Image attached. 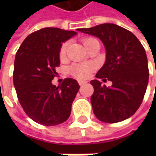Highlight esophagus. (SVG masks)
Returning a JSON list of instances; mask_svg holds the SVG:
<instances>
[{
  "instance_id": "esophagus-1",
  "label": "esophagus",
  "mask_w": 156,
  "mask_h": 156,
  "mask_svg": "<svg viewBox=\"0 0 156 156\" xmlns=\"http://www.w3.org/2000/svg\"><path fill=\"white\" fill-rule=\"evenodd\" d=\"M78 83H79V85H80V86H82V85H84V84H86V83H87V81H78Z\"/></svg>"
}]
</instances>
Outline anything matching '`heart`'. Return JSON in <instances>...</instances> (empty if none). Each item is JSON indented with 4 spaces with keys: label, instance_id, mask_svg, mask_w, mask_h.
<instances>
[{
    "label": "heart",
    "instance_id": "1",
    "mask_svg": "<svg viewBox=\"0 0 156 156\" xmlns=\"http://www.w3.org/2000/svg\"><path fill=\"white\" fill-rule=\"evenodd\" d=\"M97 40L93 37H87L82 40L83 45L85 46L86 48H88L90 44L95 41ZM67 48H68V43L65 42L63 43L61 48H60V58L64 59L66 57V53H67ZM94 70V65L89 62H81V63H74L69 68V75H72L74 78L77 80H84L87 79V77L90 75Z\"/></svg>",
    "mask_w": 156,
    "mask_h": 156
}]
</instances>
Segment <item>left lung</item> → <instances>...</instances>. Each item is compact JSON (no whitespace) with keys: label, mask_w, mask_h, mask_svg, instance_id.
I'll return each mask as SVG.
<instances>
[{"label":"left lung","mask_w":156,"mask_h":156,"mask_svg":"<svg viewBox=\"0 0 156 156\" xmlns=\"http://www.w3.org/2000/svg\"><path fill=\"white\" fill-rule=\"evenodd\" d=\"M101 39L106 48V62L95 77L112 81L111 87L91 81V103L96 118L107 123L124 121L141 106L148 82L146 52L132 32L113 23L79 28Z\"/></svg>","instance_id":"8db88e82"}]
</instances>
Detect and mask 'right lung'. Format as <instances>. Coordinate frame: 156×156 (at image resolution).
Listing matches in <instances>:
<instances>
[{"label": "right lung", "mask_w": 156, "mask_h": 156, "mask_svg": "<svg viewBox=\"0 0 156 156\" xmlns=\"http://www.w3.org/2000/svg\"><path fill=\"white\" fill-rule=\"evenodd\" d=\"M75 31L44 27L30 34L15 55L13 81L23 110L35 122L55 126L66 122L79 90L78 82L64 79L61 86L52 84L60 66L62 42Z\"/></svg>", "instance_id": "1"}]
</instances>
